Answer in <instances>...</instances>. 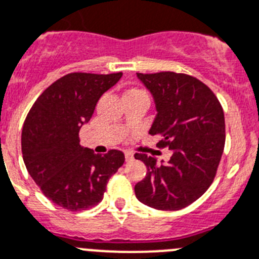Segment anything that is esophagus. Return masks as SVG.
<instances>
[{
    "mask_svg": "<svg viewBox=\"0 0 259 259\" xmlns=\"http://www.w3.org/2000/svg\"><path fill=\"white\" fill-rule=\"evenodd\" d=\"M124 156H125V161H132L134 160V153L132 152H124Z\"/></svg>",
    "mask_w": 259,
    "mask_h": 259,
    "instance_id": "34e87169",
    "label": "esophagus"
}]
</instances>
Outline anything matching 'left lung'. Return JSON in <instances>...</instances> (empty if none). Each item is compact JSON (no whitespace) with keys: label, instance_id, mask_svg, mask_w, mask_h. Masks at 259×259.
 <instances>
[{"label":"left lung","instance_id":"left-lung-1","mask_svg":"<svg viewBox=\"0 0 259 259\" xmlns=\"http://www.w3.org/2000/svg\"><path fill=\"white\" fill-rule=\"evenodd\" d=\"M153 97L156 116L149 134L160 135L167 147V163L144 153L135 158L147 166L136 183V198L161 211H177L195 202L211 186L225 144L224 111L208 86L195 77L174 72L138 73Z\"/></svg>","mask_w":259,"mask_h":259}]
</instances>
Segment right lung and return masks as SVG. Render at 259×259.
I'll use <instances>...</instances> for the list:
<instances>
[{
    "instance_id": "add662e5",
    "label": "right lung",
    "mask_w": 259,
    "mask_h": 259,
    "mask_svg": "<svg viewBox=\"0 0 259 259\" xmlns=\"http://www.w3.org/2000/svg\"><path fill=\"white\" fill-rule=\"evenodd\" d=\"M121 74L69 73L41 93L24 120V165L44 195L63 208L83 211L98 204L110 177L124 162L120 151L96 154L78 138L98 99Z\"/></svg>"
}]
</instances>
